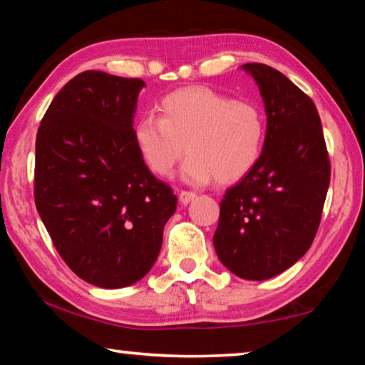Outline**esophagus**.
I'll return each instance as SVG.
<instances>
[{
    "label": "esophagus",
    "mask_w": 365,
    "mask_h": 365,
    "mask_svg": "<svg viewBox=\"0 0 365 365\" xmlns=\"http://www.w3.org/2000/svg\"><path fill=\"white\" fill-rule=\"evenodd\" d=\"M195 197H196V195L191 193V191H180V195H178V200H180V202H182L183 206L190 205V202L193 201Z\"/></svg>",
    "instance_id": "obj_1"
}]
</instances>
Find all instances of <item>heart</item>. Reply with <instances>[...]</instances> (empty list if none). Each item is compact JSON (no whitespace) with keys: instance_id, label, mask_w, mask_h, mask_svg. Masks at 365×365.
I'll return each instance as SVG.
<instances>
[{"instance_id":"1","label":"heart","mask_w":365,"mask_h":365,"mask_svg":"<svg viewBox=\"0 0 365 365\" xmlns=\"http://www.w3.org/2000/svg\"><path fill=\"white\" fill-rule=\"evenodd\" d=\"M133 140L146 168L159 177H169L187 150L185 182L235 183L261 159L265 117L256 103L191 86L165 96L159 117H141L133 125Z\"/></svg>"}]
</instances>
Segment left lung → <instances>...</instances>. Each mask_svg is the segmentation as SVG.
<instances>
[{"label": "left lung", "mask_w": 365, "mask_h": 365, "mask_svg": "<svg viewBox=\"0 0 365 365\" xmlns=\"http://www.w3.org/2000/svg\"><path fill=\"white\" fill-rule=\"evenodd\" d=\"M267 128L261 159L220 202L214 248L240 279L267 280L311 248L330 183V160L316 104L282 72L250 63Z\"/></svg>", "instance_id": "1"}]
</instances>
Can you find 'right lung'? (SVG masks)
Segmentation results:
<instances>
[{
	"label": "right lung",
	"mask_w": 365,
	"mask_h": 365,
	"mask_svg": "<svg viewBox=\"0 0 365 365\" xmlns=\"http://www.w3.org/2000/svg\"><path fill=\"white\" fill-rule=\"evenodd\" d=\"M146 83L100 71L69 80L35 143V205L80 279L123 288L151 270L177 196L146 168L133 140Z\"/></svg>",
	"instance_id": "right-lung-1"
}]
</instances>
